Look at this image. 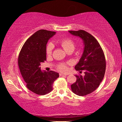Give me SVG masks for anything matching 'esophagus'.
<instances>
[{
  "instance_id": "obj_1",
  "label": "esophagus",
  "mask_w": 122,
  "mask_h": 122,
  "mask_svg": "<svg viewBox=\"0 0 122 122\" xmlns=\"http://www.w3.org/2000/svg\"><path fill=\"white\" fill-rule=\"evenodd\" d=\"M60 76H67V74L66 75V74H61V73H60Z\"/></svg>"
}]
</instances>
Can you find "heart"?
Here are the masks:
<instances>
[{
    "instance_id": "heart-1",
    "label": "heart",
    "mask_w": 122,
    "mask_h": 122,
    "mask_svg": "<svg viewBox=\"0 0 122 122\" xmlns=\"http://www.w3.org/2000/svg\"><path fill=\"white\" fill-rule=\"evenodd\" d=\"M60 44L66 51H73L75 49V44L72 39L70 38H63L60 41ZM54 48L53 44L49 42L46 46V53L47 55H51L53 52ZM70 63H61L57 66V69L61 72H66L68 69Z\"/></svg>"
}]
</instances>
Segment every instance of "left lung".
Listing matches in <instances>:
<instances>
[{"mask_svg": "<svg viewBox=\"0 0 122 122\" xmlns=\"http://www.w3.org/2000/svg\"><path fill=\"white\" fill-rule=\"evenodd\" d=\"M69 32L80 37L84 45L83 54L75 69L84 71L85 75H75L77 79L71 85V90L78 96H86L94 92L103 79L106 68L105 55L97 40L90 33L84 30Z\"/></svg>", "mask_w": 122, "mask_h": 122, "instance_id": "1", "label": "left lung"}]
</instances>
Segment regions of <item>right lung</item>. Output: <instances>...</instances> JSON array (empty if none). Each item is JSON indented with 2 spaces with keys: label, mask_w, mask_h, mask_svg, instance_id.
Masks as SVG:
<instances>
[{
  "label": "right lung",
  "mask_w": 122,
  "mask_h": 122,
  "mask_svg": "<svg viewBox=\"0 0 122 122\" xmlns=\"http://www.w3.org/2000/svg\"><path fill=\"white\" fill-rule=\"evenodd\" d=\"M55 32L40 30L30 36L25 42L18 56L20 71L29 90L44 95L53 89V82L59 77L54 71H42L41 62L46 61V45Z\"/></svg>",
  "instance_id": "1"
}]
</instances>
